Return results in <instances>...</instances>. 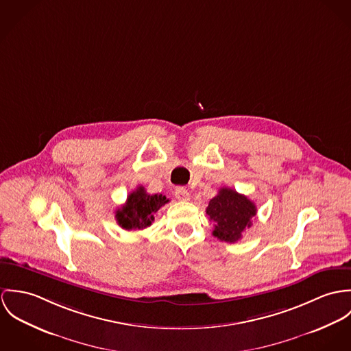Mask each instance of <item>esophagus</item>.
<instances>
[{
	"mask_svg": "<svg viewBox=\"0 0 351 351\" xmlns=\"http://www.w3.org/2000/svg\"><path fill=\"white\" fill-rule=\"evenodd\" d=\"M175 196H176L178 200H183V202L190 200V193H189V190L186 187H176Z\"/></svg>",
	"mask_w": 351,
	"mask_h": 351,
	"instance_id": "esophagus-1",
	"label": "esophagus"
}]
</instances>
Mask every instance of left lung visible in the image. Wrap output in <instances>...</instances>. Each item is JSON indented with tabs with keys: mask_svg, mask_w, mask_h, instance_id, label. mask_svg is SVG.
<instances>
[{
	"mask_svg": "<svg viewBox=\"0 0 351 351\" xmlns=\"http://www.w3.org/2000/svg\"><path fill=\"white\" fill-rule=\"evenodd\" d=\"M206 214L215 223L213 235L219 241L234 243L252 226L257 207L247 196L223 187L210 200Z\"/></svg>",
	"mask_w": 351,
	"mask_h": 351,
	"instance_id": "left-lung-1",
	"label": "left lung"
}]
</instances>
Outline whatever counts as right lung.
<instances>
[{"label":"right lung","instance_id":"obj_1","mask_svg":"<svg viewBox=\"0 0 351 351\" xmlns=\"http://www.w3.org/2000/svg\"><path fill=\"white\" fill-rule=\"evenodd\" d=\"M165 195L148 194L143 186L128 195L126 203L116 211L117 223L125 230H140L152 225L155 214L168 203Z\"/></svg>","mask_w":351,"mask_h":351}]
</instances>
